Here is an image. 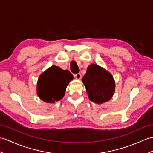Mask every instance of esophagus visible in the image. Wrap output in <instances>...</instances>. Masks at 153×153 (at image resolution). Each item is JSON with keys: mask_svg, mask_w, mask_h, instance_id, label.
<instances>
[{"mask_svg": "<svg viewBox=\"0 0 153 153\" xmlns=\"http://www.w3.org/2000/svg\"><path fill=\"white\" fill-rule=\"evenodd\" d=\"M74 77L76 78L77 79H81V77H82V76H81V74L80 73H77V74H74Z\"/></svg>", "mask_w": 153, "mask_h": 153, "instance_id": "1", "label": "esophagus"}]
</instances>
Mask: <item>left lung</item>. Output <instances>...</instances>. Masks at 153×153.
Masks as SVG:
<instances>
[{"label": "left lung", "mask_w": 153, "mask_h": 153, "mask_svg": "<svg viewBox=\"0 0 153 153\" xmlns=\"http://www.w3.org/2000/svg\"><path fill=\"white\" fill-rule=\"evenodd\" d=\"M89 100L97 104L109 101L115 92V81L108 71L95 64L88 67L83 79Z\"/></svg>", "instance_id": "8db88e82"}]
</instances>
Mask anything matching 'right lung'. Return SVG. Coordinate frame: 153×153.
I'll return each mask as SVG.
<instances>
[{"mask_svg":"<svg viewBox=\"0 0 153 153\" xmlns=\"http://www.w3.org/2000/svg\"><path fill=\"white\" fill-rule=\"evenodd\" d=\"M73 79L68 70L52 66L42 73L38 78L37 94L45 102L54 103L64 97L67 85Z\"/></svg>","mask_w":153,"mask_h":153,"instance_id":"right-lung-1","label":"right lung"}]
</instances>
